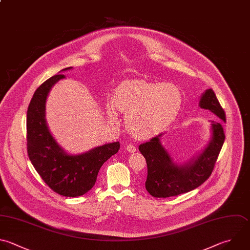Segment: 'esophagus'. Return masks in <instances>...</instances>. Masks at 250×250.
<instances>
[{
	"instance_id": "34e87169",
	"label": "esophagus",
	"mask_w": 250,
	"mask_h": 250,
	"mask_svg": "<svg viewBox=\"0 0 250 250\" xmlns=\"http://www.w3.org/2000/svg\"><path fill=\"white\" fill-rule=\"evenodd\" d=\"M126 149L129 151V152H135L137 150V146L135 145H132V144H129L127 146H126Z\"/></svg>"
}]
</instances>
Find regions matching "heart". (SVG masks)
<instances>
[{
  "label": "heart",
  "mask_w": 250,
  "mask_h": 250,
  "mask_svg": "<svg viewBox=\"0 0 250 250\" xmlns=\"http://www.w3.org/2000/svg\"><path fill=\"white\" fill-rule=\"evenodd\" d=\"M183 102L180 88L173 83L133 79L121 83L115 90L113 106L126 115L129 130L141 137H149L174 121ZM107 114L115 119L112 107Z\"/></svg>",
  "instance_id": "b5f03b06"
}]
</instances>
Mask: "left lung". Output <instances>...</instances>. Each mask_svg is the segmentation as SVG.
I'll list each match as a JSON object with an SVG mask.
<instances>
[{"label":"left lung","mask_w":250,"mask_h":250,"mask_svg":"<svg viewBox=\"0 0 250 250\" xmlns=\"http://www.w3.org/2000/svg\"><path fill=\"white\" fill-rule=\"evenodd\" d=\"M199 106L210 110L226 122V114L212 89L206 90L199 101ZM212 137L205 148L185 164L173 162L169 152L162 146V134L139 146L147 165L146 188L154 197H169L188 192L203 184L211 175L225 141L221 123L211 120Z\"/></svg>","instance_id":"8db88e82"}]
</instances>
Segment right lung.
<instances>
[{
    "mask_svg": "<svg viewBox=\"0 0 250 250\" xmlns=\"http://www.w3.org/2000/svg\"><path fill=\"white\" fill-rule=\"evenodd\" d=\"M64 77L63 74L51 77L33 95L27 110V152L38 174L55 192L75 197L94 187L101 167L117 153L120 144L114 142L81 154H69L56 142L45 118L46 101L53 86Z\"/></svg>",
    "mask_w": 250,
    "mask_h": 250,
    "instance_id": "right-lung-1",
    "label": "right lung"
}]
</instances>
